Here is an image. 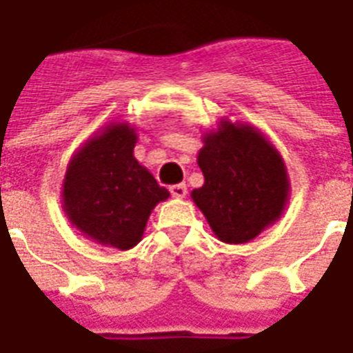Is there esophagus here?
Returning a JSON list of instances; mask_svg holds the SVG:
<instances>
[{"label": "esophagus", "instance_id": "obj_1", "mask_svg": "<svg viewBox=\"0 0 353 353\" xmlns=\"http://www.w3.org/2000/svg\"><path fill=\"white\" fill-rule=\"evenodd\" d=\"M169 191H171V195L174 196V199H184L185 193H188V185L182 182V184H174L169 188Z\"/></svg>", "mask_w": 353, "mask_h": 353}]
</instances>
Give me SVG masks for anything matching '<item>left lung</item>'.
Here are the masks:
<instances>
[{"label":"left lung","instance_id":"8db88e82","mask_svg":"<svg viewBox=\"0 0 353 353\" xmlns=\"http://www.w3.org/2000/svg\"><path fill=\"white\" fill-rule=\"evenodd\" d=\"M202 141L196 163L204 184L191 199L221 241L248 243L285 210L291 185L283 158L258 128L228 119Z\"/></svg>","mask_w":353,"mask_h":353}]
</instances>
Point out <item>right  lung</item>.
Masks as SVG:
<instances>
[{
    "label": "right lung",
    "mask_w": 353,
    "mask_h": 353,
    "mask_svg": "<svg viewBox=\"0 0 353 353\" xmlns=\"http://www.w3.org/2000/svg\"><path fill=\"white\" fill-rule=\"evenodd\" d=\"M136 139L128 123L106 125L73 154L62 184L70 223L83 236L119 250L141 241L151 212L169 196L134 158Z\"/></svg>",
    "instance_id": "obj_1"
}]
</instances>
